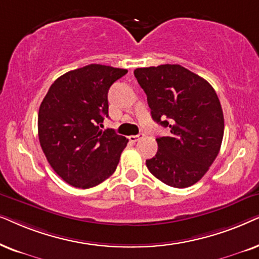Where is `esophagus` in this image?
<instances>
[{
  "instance_id": "obj_1",
  "label": "esophagus",
  "mask_w": 259,
  "mask_h": 259,
  "mask_svg": "<svg viewBox=\"0 0 259 259\" xmlns=\"http://www.w3.org/2000/svg\"><path fill=\"white\" fill-rule=\"evenodd\" d=\"M142 137H143V134H139V135H132V136H129V141H130V142L135 143L139 140L142 139Z\"/></svg>"
}]
</instances>
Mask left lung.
<instances>
[{"label": "left lung", "mask_w": 259, "mask_h": 259, "mask_svg": "<svg viewBox=\"0 0 259 259\" xmlns=\"http://www.w3.org/2000/svg\"><path fill=\"white\" fill-rule=\"evenodd\" d=\"M134 74L147 95L151 117L170 135L157 137V153L148 169L175 188L194 185L218 156L224 115L214 89L181 65L136 68Z\"/></svg>", "instance_id": "8db88e82"}]
</instances>
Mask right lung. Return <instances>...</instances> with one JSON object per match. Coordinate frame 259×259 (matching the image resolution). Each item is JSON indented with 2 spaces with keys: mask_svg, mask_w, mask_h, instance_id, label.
Here are the masks:
<instances>
[{
  "mask_svg": "<svg viewBox=\"0 0 259 259\" xmlns=\"http://www.w3.org/2000/svg\"><path fill=\"white\" fill-rule=\"evenodd\" d=\"M127 71L91 64L51 85L37 116L40 146L53 170L68 185L95 187L116 170L129 140L102 130L109 115L108 92Z\"/></svg>",
  "mask_w": 259,
  "mask_h": 259,
  "instance_id": "add662e5",
  "label": "right lung"
}]
</instances>
